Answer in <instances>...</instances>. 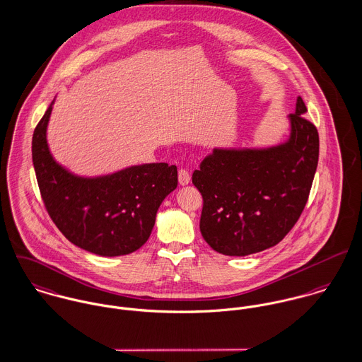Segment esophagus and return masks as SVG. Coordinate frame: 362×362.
<instances>
[{
  "label": "esophagus",
  "mask_w": 362,
  "mask_h": 362,
  "mask_svg": "<svg viewBox=\"0 0 362 362\" xmlns=\"http://www.w3.org/2000/svg\"><path fill=\"white\" fill-rule=\"evenodd\" d=\"M177 177H179V183L182 185V186H186V185H189L190 183V173H189V170H186V169H179V172H177Z\"/></svg>",
  "instance_id": "esophagus-1"
}]
</instances>
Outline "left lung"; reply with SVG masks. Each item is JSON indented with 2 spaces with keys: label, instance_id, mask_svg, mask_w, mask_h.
I'll return each instance as SVG.
<instances>
[{
  "label": "left lung",
  "instance_id": "left-lung-1",
  "mask_svg": "<svg viewBox=\"0 0 362 362\" xmlns=\"http://www.w3.org/2000/svg\"><path fill=\"white\" fill-rule=\"evenodd\" d=\"M299 96L289 139L269 148H215L193 173L202 195L199 230L212 250L245 256L274 247L306 206L320 139Z\"/></svg>",
  "mask_w": 362,
  "mask_h": 362
}]
</instances>
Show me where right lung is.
<instances>
[{
  "label": "right lung",
  "mask_w": 362,
  "mask_h": 362,
  "mask_svg": "<svg viewBox=\"0 0 362 362\" xmlns=\"http://www.w3.org/2000/svg\"><path fill=\"white\" fill-rule=\"evenodd\" d=\"M52 105L37 124L33 165L44 205L62 234L100 256L132 253L148 240L157 211L177 186V168L143 164L99 177L70 173L54 160L47 127Z\"/></svg>",
  "instance_id": "add662e5"
}]
</instances>
